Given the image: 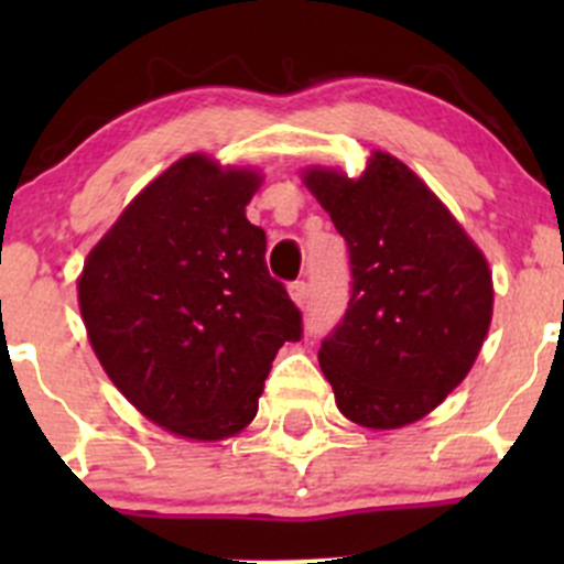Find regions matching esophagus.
<instances>
[{
  "instance_id": "1",
  "label": "esophagus",
  "mask_w": 564,
  "mask_h": 564,
  "mask_svg": "<svg viewBox=\"0 0 564 564\" xmlns=\"http://www.w3.org/2000/svg\"><path fill=\"white\" fill-rule=\"evenodd\" d=\"M289 297H292L294 303H297L300 308H303L305 300H308V283H305V281L289 283Z\"/></svg>"
}]
</instances>
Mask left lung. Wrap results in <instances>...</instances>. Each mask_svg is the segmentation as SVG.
Instances as JSON below:
<instances>
[{
    "label": "left lung",
    "mask_w": 564,
    "mask_h": 564,
    "mask_svg": "<svg viewBox=\"0 0 564 564\" xmlns=\"http://www.w3.org/2000/svg\"><path fill=\"white\" fill-rule=\"evenodd\" d=\"M303 182L349 248V308L318 349L335 403L366 429L414 423L464 382L486 340V256L388 152H373L360 180L308 169Z\"/></svg>",
    "instance_id": "obj_1"
}]
</instances>
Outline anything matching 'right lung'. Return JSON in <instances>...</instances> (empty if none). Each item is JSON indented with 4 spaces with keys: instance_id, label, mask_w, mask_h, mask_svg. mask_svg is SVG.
Listing matches in <instances>:
<instances>
[{
    "instance_id": "right-lung-1",
    "label": "right lung",
    "mask_w": 564,
    "mask_h": 564,
    "mask_svg": "<svg viewBox=\"0 0 564 564\" xmlns=\"http://www.w3.org/2000/svg\"><path fill=\"white\" fill-rule=\"evenodd\" d=\"M261 176L187 155L89 250L78 305L117 390L176 436L215 442L256 417L278 349L303 316L246 218Z\"/></svg>"
}]
</instances>
